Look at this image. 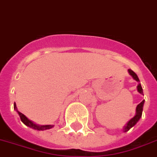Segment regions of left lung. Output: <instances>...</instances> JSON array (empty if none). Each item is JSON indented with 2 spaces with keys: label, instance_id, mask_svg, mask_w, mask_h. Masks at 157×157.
<instances>
[{
  "label": "left lung",
  "instance_id": "left-lung-1",
  "mask_svg": "<svg viewBox=\"0 0 157 157\" xmlns=\"http://www.w3.org/2000/svg\"><path fill=\"white\" fill-rule=\"evenodd\" d=\"M128 73L130 74L131 76L134 78V79L136 80V82H140V80H139L138 77H137V75H136L134 72L132 70V69H128ZM137 91L140 93L141 94L143 95V90H142V88H141V83H138V85H137ZM144 102L145 100H143L142 102H140L137 107L136 108V115L133 117L131 119L130 121L127 123V125L125 126L124 128H123V132H128V130H130L131 128H132L133 126H135L136 124V122H138L140 118L141 117V114H142V110H143V105H144Z\"/></svg>",
  "mask_w": 157,
  "mask_h": 157
}]
</instances>
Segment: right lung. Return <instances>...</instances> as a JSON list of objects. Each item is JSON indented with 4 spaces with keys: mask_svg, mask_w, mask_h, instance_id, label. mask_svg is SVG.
I'll list each match as a JSON object with an SVG mask.
<instances>
[{
    "mask_svg": "<svg viewBox=\"0 0 157 157\" xmlns=\"http://www.w3.org/2000/svg\"><path fill=\"white\" fill-rule=\"evenodd\" d=\"M14 108L16 109V112L18 113L19 116L21 117V122H23L25 125H26L27 127H29V128H33V129H35V130H38V131H44V130H47V129H50L54 127V125H37L34 123L32 121H30L29 119H28L25 116L24 114L21 113V112H19L17 110V108H16V103H14Z\"/></svg>",
    "mask_w": 157,
    "mask_h": 157,
    "instance_id": "right-lung-1",
    "label": "right lung"
}]
</instances>
